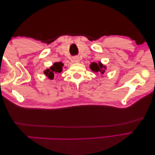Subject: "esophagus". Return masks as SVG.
<instances>
[{
	"instance_id": "obj_1",
	"label": "esophagus",
	"mask_w": 155,
	"mask_h": 155,
	"mask_svg": "<svg viewBox=\"0 0 155 155\" xmlns=\"http://www.w3.org/2000/svg\"><path fill=\"white\" fill-rule=\"evenodd\" d=\"M73 60L74 62H80V58L78 57H74L73 58Z\"/></svg>"
}]
</instances>
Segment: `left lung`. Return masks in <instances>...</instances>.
I'll return each instance as SVG.
<instances>
[{
    "label": "left lung",
    "mask_w": 155,
    "mask_h": 155,
    "mask_svg": "<svg viewBox=\"0 0 155 155\" xmlns=\"http://www.w3.org/2000/svg\"><path fill=\"white\" fill-rule=\"evenodd\" d=\"M90 68L93 72L100 73L101 75L104 74L106 70V67L101 64V62H99L98 63L92 62L90 64Z\"/></svg>",
    "instance_id": "1"
}]
</instances>
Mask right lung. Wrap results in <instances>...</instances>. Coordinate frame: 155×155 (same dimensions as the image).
I'll return each instance as SVG.
<instances>
[{
  "label": "right lung",
  "mask_w": 155,
  "mask_h": 155,
  "mask_svg": "<svg viewBox=\"0 0 155 155\" xmlns=\"http://www.w3.org/2000/svg\"><path fill=\"white\" fill-rule=\"evenodd\" d=\"M64 66L62 62H55L49 68H47L44 71V73L50 80L54 78V75L56 73H60L62 71V67Z\"/></svg>",
  "instance_id": "add662e5"
}]
</instances>
